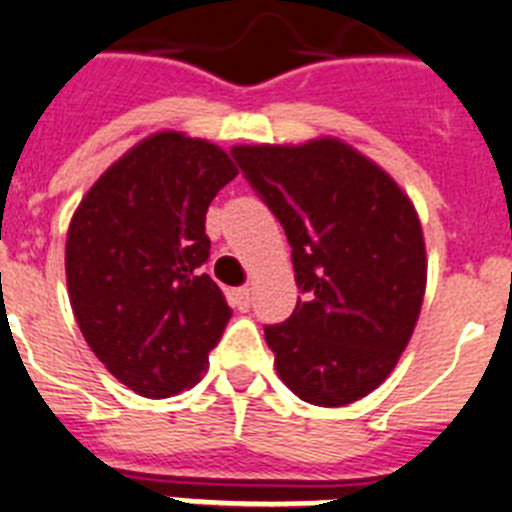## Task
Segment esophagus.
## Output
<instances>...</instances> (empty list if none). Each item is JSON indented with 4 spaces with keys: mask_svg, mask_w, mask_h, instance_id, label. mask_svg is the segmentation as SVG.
<instances>
[{
    "mask_svg": "<svg viewBox=\"0 0 512 512\" xmlns=\"http://www.w3.org/2000/svg\"><path fill=\"white\" fill-rule=\"evenodd\" d=\"M231 299H234L237 309L247 311V309H250V304H252V288H247V286L234 288V291H231Z\"/></svg>",
    "mask_w": 512,
    "mask_h": 512,
    "instance_id": "1",
    "label": "esophagus"
}]
</instances>
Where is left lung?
<instances>
[{"instance_id": "left-lung-1", "label": "left lung", "mask_w": 512, "mask_h": 512, "mask_svg": "<svg viewBox=\"0 0 512 512\" xmlns=\"http://www.w3.org/2000/svg\"><path fill=\"white\" fill-rule=\"evenodd\" d=\"M244 180L281 221L301 296L265 324L283 384L309 404L366 397L397 366L425 293V242L410 198L337 139L234 146Z\"/></svg>"}]
</instances>
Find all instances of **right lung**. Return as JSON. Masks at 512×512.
Segmentation results:
<instances>
[{
  "label": "right lung",
  "mask_w": 512,
  "mask_h": 512,
  "mask_svg": "<svg viewBox=\"0 0 512 512\" xmlns=\"http://www.w3.org/2000/svg\"><path fill=\"white\" fill-rule=\"evenodd\" d=\"M237 167L226 151L154 133L79 203L66 283L92 353L141 397H172L206 371L231 309L211 275L206 211Z\"/></svg>",
  "instance_id": "add662e5"
}]
</instances>
